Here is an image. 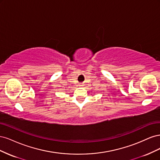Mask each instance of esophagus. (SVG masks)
<instances>
[{
    "label": "esophagus",
    "instance_id": "obj_1",
    "mask_svg": "<svg viewBox=\"0 0 160 160\" xmlns=\"http://www.w3.org/2000/svg\"><path fill=\"white\" fill-rule=\"evenodd\" d=\"M80 85H81V84H80Z\"/></svg>",
    "mask_w": 160,
    "mask_h": 160
}]
</instances>
